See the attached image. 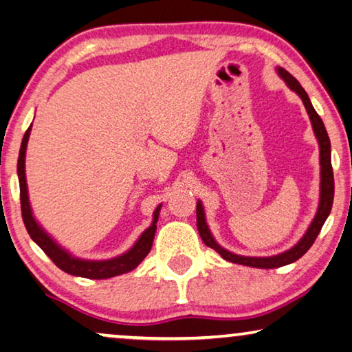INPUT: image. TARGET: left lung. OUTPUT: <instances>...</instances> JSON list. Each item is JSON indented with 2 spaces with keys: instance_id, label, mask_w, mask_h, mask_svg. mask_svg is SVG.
Wrapping results in <instances>:
<instances>
[{
  "instance_id": "obj_1",
  "label": "left lung",
  "mask_w": 352,
  "mask_h": 352,
  "mask_svg": "<svg viewBox=\"0 0 352 352\" xmlns=\"http://www.w3.org/2000/svg\"><path fill=\"white\" fill-rule=\"evenodd\" d=\"M278 74L285 80V84L289 85L290 90L295 91L296 95H299L304 107L309 113L310 123H312V128L316 138H318V145H320V165H321V182H320V204H318V210H316V215L314 218V221L310 223V226L307 229V232L304 234V237L298 241V243L290 248L289 251L280 252L278 256H270V257H246V256H239L234 254L228 250H224L223 246H220L215 241V239L212 237L210 229L206 223V215H204V209L201 201L197 203V226H198V232L203 239L204 243L215 250L218 254H220L224 261L232 262V263H240V265H246V267H254V268H279L284 267V265H289L292 262H296L299 257H302L306 252L310 250V246L314 245V241L318 237L320 230L324 224L326 218L329 217L331 209H332V203H333V171H332V164H331V140L329 135H327V131L324 128V123L320 118V115L316 113V111L310 102L309 96L306 94V90L301 87V84L292 76V74L284 70V68L278 67Z\"/></svg>"
}]
</instances>
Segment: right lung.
<instances>
[{
	"instance_id": "obj_1",
	"label": "right lung",
	"mask_w": 352,
	"mask_h": 352,
	"mask_svg": "<svg viewBox=\"0 0 352 352\" xmlns=\"http://www.w3.org/2000/svg\"><path fill=\"white\" fill-rule=\"evenodd\" d=\"M32 124L25 132V137L21 140L20 154H19V164H16V173H19V182H20V203H21V215L23 221L28 234L31 235V239L42 248L43 252L48 256L51 261L56 263V267H59L62 272H65L72 276H80V278L87 279H107L113 278V276H120L124 273H129L132 270L138 267L143 258L148 256V252L151 251L154 234H155V223L159 220V212L162 204L157 206V209L154 210L153 223L145 232H143L138 240L131 248L129 251H126L124 254L109 258V261H84V258H78L72 256L70 252L63 250L60 245H57L56 241L51 239V235L45 232V229L40 226L36 218L32 215V209L30 204V197H28V184H26V175H25V157H26V146L28 140H30Z\"/></svg>"
}]
</instances>
